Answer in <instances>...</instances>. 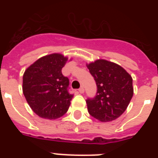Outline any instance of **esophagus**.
<instances>
[{"label":"esophagus","mask_w":158,"mask_h":158,"mask_svg":"<svg viewBox=\"0 0 158 158\" xmlns=\"http://www.w3.org/2000/svg\"><path fill=\"white\" fill-rule=\"evenodd\" d=\"M79 94H84V87H81V88H79Z\"/></svg>","instance_id":"obj_1"}]
</instances>
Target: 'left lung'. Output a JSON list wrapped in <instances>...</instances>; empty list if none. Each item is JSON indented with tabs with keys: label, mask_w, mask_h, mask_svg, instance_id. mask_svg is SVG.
<instances>
[{
	"label": "left lung",
	"mask_w": 158,
	"mask_h": 158,
	"mask_svg": "<svg viewBox=\"0 0 158 158\" xmlns=\"http://www.w3.org/2000/svg\"><path fill=\"white\" fill-rule=\"evenodd\" d=\"M87 67L97 84L96 96L86 100L89 113L102 122L115 120L132 98V77L119 64L105 60H98Z\"/></svg>",
	"instance_id": "obj_1"
}]
</instances>
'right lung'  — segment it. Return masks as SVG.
Segmentation results:
<instances>
[{
	"instance_id": "1",
	"label": "right lung",
	"mask_w": 158,
	"mask_h": 158,
	"mask_svg": "<svg viewBox=\"0 0 158 158\" xmlns=\"http://www.w3.org/2000/svg\"><path fill=\"white\" fill-rule=\"evenodd\" d=\"M67 60L61 54L48 55L31 64L23 74V95L40 117L54 120L69 109L73 94L69 92V79L61 72Z\"/></svg>"
}]
</instances>
